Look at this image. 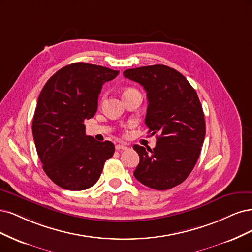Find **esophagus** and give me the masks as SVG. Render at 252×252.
<instances>
[{"label": "esophagus", "instance_id": "1", "mask_svg": "<svg viewBox=\"0 0 252 252\" xmlns=\"http://www.w3.org/2000/svg\"><path fill=\"white\" fill-rule=\"evenodd\" d=\"M116 150L117 151H125V150H127V147L125 144H117L116 145Z\"/></svg>", "mask_w": 252, "mask_h": 252}]
</instances>
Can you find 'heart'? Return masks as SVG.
Segmentation results:
<instances>
[{
  "mask_svg": "<svg viewBox=\"0 0 252 252\" xmlns=\"http://www.w3.org/2000/svg\"><path fill=\"white\" fill-rule=\"evenodd\" d=\"M133 91H136V90H134V89H126V90H125V92H124V94H127V93H131V92H133ZM103 98V97H102Z\"/></svg>",
  "mask_w": 252,
  "mask_h": 252,
  "instance_id": "heart-1",
  "label": "heart"
}]
</instances>
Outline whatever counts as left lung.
<instances>
[{
  "mask_svg": "<svg viewBox=\"0 0 252 252\" xmlns=\"http://www.w3.org/2000/svg\"><path fill=\"white\" fill-rule=\"evenodd\" d=\"M124 76L147 92L145 125L158 134L156 147L133 149L140 157L134 176L145 186L169 189L182 183L199 159L205 138V119L196 90L180 72L164 64L127 69Z\"/></svg>",
  "mask_w": 252,
  "mask_h": 252,
  "instance_id": "8db88e82",
  "label": "left lung"
}]
</instances>
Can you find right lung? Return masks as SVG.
<instances>
[{
	"label": "right lung",
	"instance_id": "add662e5",
	"mask_svg": "<svg viewBox=\"0 0 252 252\" xmlns=\"http://www.w3.org/2000/svg\"><path fill=\"white\" fill-rule=\"evenodd\" d=\"M118 73L97 64L74 63L60 69L40 91L32 134L43 169L62 189L91 188L115 152L111 141L99 142L87 136L84 121L95 115L102 85Z\"/></svg>",
	"mask_w": 252,
	"mask_h": 252
}]
</instances>
